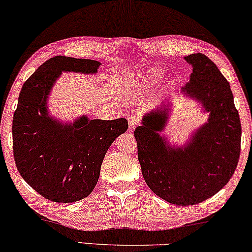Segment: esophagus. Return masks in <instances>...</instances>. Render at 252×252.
<instances>
[{
	"label": "esophagus",
	"instance_id": "obj_1",
	"mask_svg": "<svg viewBox=\"0 0 252 252\" xmlns=\"http://www.w3.org/2000/svg\"><path fill=\"white\" fill-rule=\"evenodd\" d=\"M138 125V117L135 115H131L128 118V128L129 130H134Z\"/></svg>",
	"mask_w": 252,
	"mask_h": 252
}]
</instances>
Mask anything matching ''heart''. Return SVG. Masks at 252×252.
Returning <instances> with one entry per match:
<instances>
[{
    "label": "heart",
    "instance_id": "1",
    "mask_svg": "<svg viewBox=\"0 0 252 252\" xmlns=\"http://www.w3.org/2000/svg\"><path fill=\"white\" fill-rule=\"evenodd\" d=\"M158 74H160V72H158V71H153V72H151V74L149 75V79H150V77H156V76H158Z\"/></svg>",
    "mask_w": 252,
    "mask_h": 252
}]
</instances>
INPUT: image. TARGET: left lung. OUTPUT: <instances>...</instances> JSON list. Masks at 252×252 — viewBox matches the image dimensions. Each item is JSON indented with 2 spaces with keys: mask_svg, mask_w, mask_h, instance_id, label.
Returning a JSON list of instances; mask_svg holds the SVG:
<instances>
[{
  "mask_svg": "<svg viewBox=\"0 0 252 252\" xmlns=\"http://www.w3.org/2000/svg\"><path fill=\"white\" fill-rule=\"evenodd\" d=\"M185 60L192 67L189 82L176 92L199 104L207 121L184 144L163 134L172 114V98L143 115L134 131L146 185L165 202L188 206L220 191L233 176L240 157L241 123L230 84L204 54Z\"/></svg>",
  "mask_w": 252,
  "mask_h": 252,
  "instance_id": "1",
  "label": "left lung"
}]
</instances>
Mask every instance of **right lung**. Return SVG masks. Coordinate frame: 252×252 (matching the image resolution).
Returning <instances> with one entry per match:
<instances>
[{
	"instance_id": "right-lung-1",
	"label": "right lung",
	"mask_w": 252,
	"mask_h": 252,
	"mask_svg": "<svg viewBox=\"0 0 252 252\" xmlns=\"http://www.w3.org/2000/svg\"><path fill=\"white\" fill-rule=\"evenodd\" d=\"M101 63L56 56L26 81L13 116V153L21 177L46 199L73 203L94 190L108 149L128 128L125 118L61 121L48 101L62 72L96 74Z\"/></svg>"
}]
</instances>
